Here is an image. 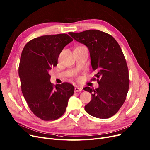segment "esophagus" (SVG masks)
I'll return each mask as SVG.
<instances>
[{"label": "esophagus", "instance_id": "esophagus-1", "mask_svg": "<svg viewBox=\"0 0 150 150\" xmlns=\"http://www.w3.org/2000/svg\"><path fill=\"white\" fill-rule=\"evenodd\" d=\"M82 90V88L79 87V86H76L75 88V92H79Z\"/></svg>", "mask_w": 150, "mask_h": 150}]
</instances>
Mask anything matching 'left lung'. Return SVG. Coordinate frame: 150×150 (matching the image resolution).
Masks as SVG:
<instances>
[{"instance_id":"8db88e82","label":"left lung","mask_w":150,"mask_h":150,"mask_svg":"<svg viewBox=\"0 0 150 150\" xmlns=\"http://www.w3.org/2000/svg\"><path fill=\"white\" fill-rule=\"evenodd\" d=\"M69 34L89 49L92 69L96 73L99 87L83 88L91 94L86 112L99 119L112 117L123 105L129 87V70L120 46L111 35L98 30Z\"/></svg>"}]
</instances>
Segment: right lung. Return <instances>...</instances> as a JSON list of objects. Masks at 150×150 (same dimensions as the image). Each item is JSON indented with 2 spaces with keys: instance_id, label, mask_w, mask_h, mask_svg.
I'll return each instance as SVG.
<instances>
[{
  "instance_id": "1",
  "label": "right lung",
  "mask_w": 150,
  "mask_h": 150,
  "mask_svg": "<svg viewBox=\"0 0 150 150\" xmlns=\"http://www.w3.org/2000/svg\"><path fill=\"white\" fill-rule=\"evenodd\" d=\"M73 41L67 34L33 39L22 51L18 74L21 91L30 109L43 120L57 119L65 112L74 87L69 83L53 85L49 74L57 65L59 55Z\"/></svg>"
}]
</instances>
